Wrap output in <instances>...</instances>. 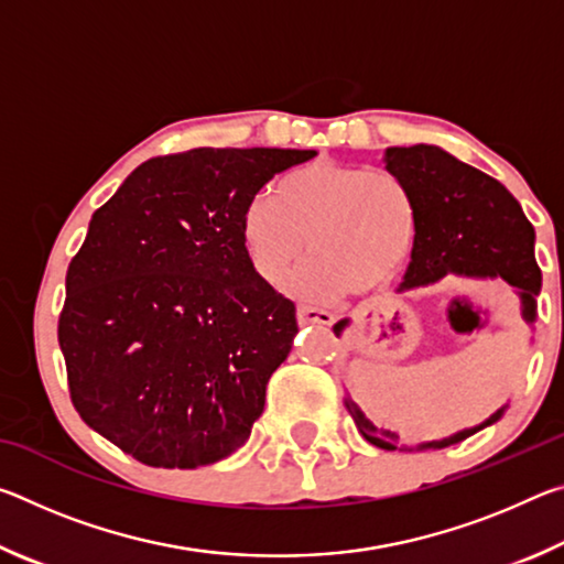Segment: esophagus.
I'll return each instance as SVG.
<instances>
[{"label":"esophagus","instance_id":"34e87169","mask_svg":"<svg viewBox=\"0 0 564 564\" xmlns=\"http://www.w3.org/2000/svg\"><path fill=\"white\" fill-rule=\"evenodd\" d=\"M295 316H299L301 326H311V323H318V326H330V323H333L330 311L316 308V305H308V303H299V308H295Z\"/></svg>","mask_w":564,"mask_h":564}]
</instances>
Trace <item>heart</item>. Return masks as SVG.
<instances>
[{
    "mask_svg": "<svg viewBox=\"0 0 564 564\" xmlns=\"http://www.w3.org/2000/svg\"><path fill=\"white\" fill-rule=\"evenodd\" d=\"M417 212L410 188L390 171L316 161L279 178L273 198H256L243 243L256 273L279 283L301 259L295 289L330 295L383 289L413 251Z\"/></svg>",
    "mask_w": 564,
    "mask_h": 564,
    "instance_id": "obj_1",
    "label": "heart"
}]
</instances>
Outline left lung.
Returning a JSON list of instances; mask_svg holds the SVG:
<instances>
[{"label": "left lung", "instance_id": "8db88e82", "mask_svg": "<svg viewBox=\"0 0 564 564\" xmlns=\"http://www.w3.org/2000/svg\"><path fill=\"white\" fill-rule=\"evenodd\" d=\"M386 169L410 188L417 212L413 256L398 291L437 283L445 275L463 279H502L520 291L522 316L534 321V295L542 289V271L534 261V228L508 188L480 169L463 164L447 151L427 144L393 147L386 151ZM348 318L333 333L340 336ZM358 433L383 451H441L470 437L500 420L502 410L470 431L433 443L408 447L390 431H378L362 417L356 403L343 398Z\"/></svg>", "mask_w": 564, "mask_h": 564}]
</instances>
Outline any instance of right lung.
Returning <instances> with one entry per match:
<instances>
[{"mask_svg":"<svg viewBox=\"0 0 564 564\" xmlns=\"http://www.w3.org/2000/svg\"><path fill=\"white\" fill-rule=\"evenodd\" d=\"M316 151L156 156L91 216L66 271L59 348L84 423L151 467L224 460L299 333L295 305L248 259L259 191Z\"/></svg>","mask_w":564,"mask_h":564,"instance_id":"add662e5","label":"right lung"}]
</instances>
